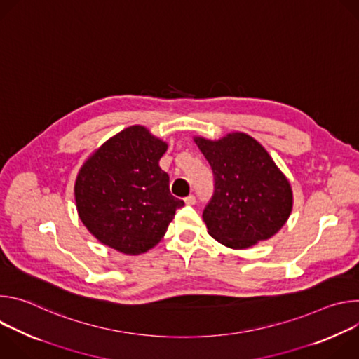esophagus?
I'll list each match as a JSON object with an SVG mask.
<instances>
[{
	"label": "esophagus",
	"instance_id": "34e87169",
	"mask_svg": "<svg viewBox=\"0 0 359 359\" xmlns=\"http://www.w3.org/2000/svg\"><path fill=\"white\" fill-rule=\"evenodd\" d=\"M184 203L187 204V206H193V204L196 203V197H194L193 194H190V196H187V197L184 198Z\"/></svg>",
	"mask_w": 359,
	"mask_h": 359
}]
</instances>
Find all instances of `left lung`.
Returning <instances> with one entry per match:
<instances>
[{"instance_id": "left-lung-1", "label": "left lung", "mask_w": 359, "mask_h": 359, "mask_svg": "<svg viewBox=\"0 0 359 359\" xmlns=\"http://www.w3.org/2000/svg\"><path fill=\"white\" fill-rule=\"evenodd\" d=\"M193 140L215 175V194L203 212L208 233L234 250L277 234L292 212V190L264 146L244 132Z\"/></svg>"}]
</instances>
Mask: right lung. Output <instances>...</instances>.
Listing matches in <instances>:
<instances>
[{"instance_id":"add662e5","label":"right lung","mask_w":359,"mask_h":359,"mask_svg":"<svg viewBox=\"0 0 359 359\" xmlns=\"http://www.w3.org/2000/svg\"><path fill=\"white\" fill-rule=\"evenodd\" d=\"M168 143L142 125L129 126L95 149L75 180V203L89 233L116 251L137 255L166 234L183 200L169 191L159 166Z\"/></svg>"}]
</instances>
